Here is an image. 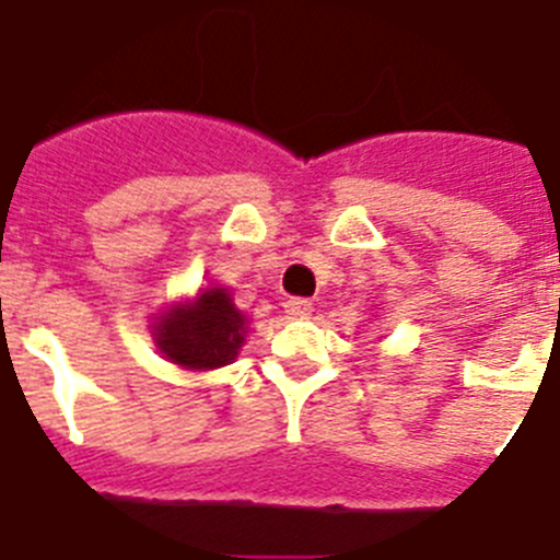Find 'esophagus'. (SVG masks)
Here are the masks:
<instances>
[{"instance_id": "obj_1", "label": "esophagus", "mask_w": 560, "mask_h": 560, "mask_svg": "<svg viewBox=\"0 0 560 560\" xmlns=\"http://www.w3.org/2000/svg\"><path fill=\"white\" fill-rule=\"evenodd\" d=\"M285 314H289L291 320H303V317L312 314V303L303 298H291L289 303H285Z\"/></svg>"}]
</instances>
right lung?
Masks as SVG:
<instances>
[{"label":"right lung","mask_w":560,"mask_h":560,"mask_svg":"<svg viewBox=\"0 0 560 560\" xmlns=\"http://www.w3.org/2000/svg\"><path fill=\"white\" fill-rule=\"evenodd\" d=\"M248 314L234 306L225 285H202L194 298L174 300L151 323V337L168 363L191 372L234 363L248 337Z\"/></svg>","instance_id":"1"}]
</instances>
